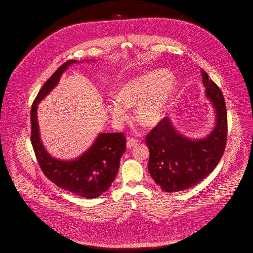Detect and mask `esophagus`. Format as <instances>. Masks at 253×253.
<instances>
[{
	"label": "esophagus",
	"mask_w": 253,
	"mask_h": 253,
	"mask_svg": "<svg viewBox=\"0 0 253 253\" xmlns=\"http://www.w3.org/2000/svg\"><path fill=\"white\" fill-rule=\"evenodd\" d=\"M139 141L137 140V139H135V138H133V137H129L128 139H127V148H129V149H131L132 147H134L135 145L137 144Z\"/></svg>",
	"instance_id": "34e87169"
}]
</instances>
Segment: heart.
Segmentation results:
<instances>
[{"mask_svg": "<svg viewBox=\"0 0 253 253\" xmlns=\"http://www.w3.org/2000/svg\"><path fill=\"white\" fill-rule=\"evenodd\" d=\"M176 91L175 78L165 69H156L134 78L121 86L117 99L110 103L109 113L117 121L128 119V108L136 107L135 120L153 127L166 114Z\"/></svg>", "mask_w": 253, "mask_h": 253, "instance_id": "1", "label": "heart"}]
</instances>
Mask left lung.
<instances>
[{"instance_id": "obj_1", "label": "left lung", "mask_w": 253, "mask_h": 253, "mask_svg": "<svg viewBox=\"0 0 253 253\" xmlns=\"http://www.w3.org/2000/svg\"><path fill=\"white\" fill-rule=\"evenodd\" d=\"M206 95L216 113V125L204 139L192 140L177 132L165 117L146 135L148 169L166 193L187 190L207 177L218 165L227 145L228 116L221 89L201 70Z\"/></svg>"}]
</instances>
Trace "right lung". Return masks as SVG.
<instances>
[{"mask_svg": "<svg viewBox=\"0 0 253 253\" xmlns=\"http://www.w3.org/2000/svg\"><path fill=\"white\" fill-rule=\"evenodd\" d=\"M75 62L77 60H70L60 65L37 95L30 114V137L38 163L49 180L63 190L90 199L105 193L115 180L121 156L126 150L124 133H99L93 146L82 157L73 161H61L44 150L37 121L38 103L57 85L67 66Z\"/></svg>", "mask_w": 253, "mask_h": 253, "instance_id": "right-lung-1", "label": "right lung"}]
</instances>
